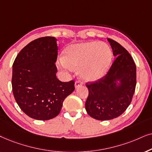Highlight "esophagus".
Returning <instances> with one entry per match:
<instances>
[{"instance_id":"34e87169","label":"esophagus","mask_w":152,"mask_h":152,"mask_svg":"<svg viewBox=\"0 0 152 152\" xmlns=\"http://www.w3.org/2000/svg\"><path fill=\"white\" fill-rule=\"evenodd\" d=\"M82 85V83L80 81V80H76V82H75V88H77L78 87H80V86Z\"/></svg>"}]
</instances>
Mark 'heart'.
<instances>
[{"label": "heart", "mask_w": 152, "mask_h": 152, "mask_svg": "<svg viewBox=\"0 0 152 152\" xmlns=\"http://www.w3.org/2000/svg\"><path fill=\"white\" fill-rule=\"evenodd\" d=\"M111 60L112 52L106 44L86 42L69 46L64 58L60 59V66L66 72L78 68V73L83 79L93 81L106 74Z\"/></svg>", "instance_id": "b5f03b06"}]
</instances>
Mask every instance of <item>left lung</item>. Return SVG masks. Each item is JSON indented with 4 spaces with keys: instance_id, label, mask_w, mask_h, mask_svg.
<instances>
[{
    "instance_id": "obj_1",
    "label": "left lung",
    "mask_w": 152,
    "mask_h": 152,
    "mask_svg": "<svg viewBox=\"0 0 152 152\" xmlns=\"http://www.w3.org/2000/svg\"><path fill=\"white\" fill-rule=\"evenodd\" d=\"M108 41L117 56L115 61L104 76L86 83V111L98 120H113L122 115L130 105L136 86V66L130 53L115 40L108 38ZM117 80H121L119 86Z\"/></svg>"
}]
</instances>
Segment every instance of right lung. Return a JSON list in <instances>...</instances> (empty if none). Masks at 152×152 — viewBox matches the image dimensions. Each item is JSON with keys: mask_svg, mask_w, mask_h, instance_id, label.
<instances>
[{"mask_svg": "<svg viewBox=\"0 0 152 152\" xmlns=\"http://www.w3.org/2000/svg\"><path fill=\"white\" fill-rule=\"evenodd\" d=\"M53 37L30 42L19 53L12 66V86L19 108L37 120L54 118L64 100L75 90L74 80L56 78L58 46Z\"/></svg>", "mask_w": 152, "mask_h": 152, "instance_id": "obj_1", "label": "right lung"}]
</instances>
